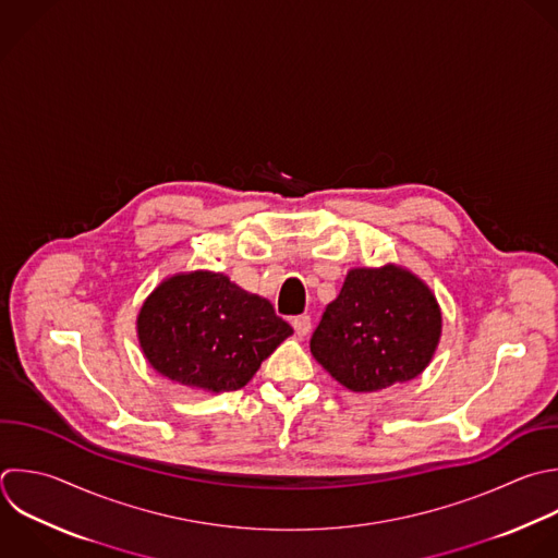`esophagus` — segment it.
<instances>
[{
    "label": "esophagus",
    "mask_w": 558,
    "mask_h": 558,
    "mask_svg": "<svg viewBox=\"0 0 558 558\" xmlns=\"http://www.w3.org/2000/svg\"><path fill=\"white\" fill-rule=\"evenodd\" d=\"M292 327H294V331H296V336H301V338H305L310 331H312V318L307 316V314H301V316H294V320H292Z\"/></svg>",
    "instance_id": "esophagus-1"
}]
</instances>
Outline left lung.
Segmentation results:
<instances>
[{"label":"left lung","instance_id":"8db88e82","mask_svg":"<svg viewBox=\"0 0 558 558\" xmlns=\"http://www.w3.org/2000/svg\"><path fill=\"white\" fill-rule=\"evenodd\" d=\"M440 338L434 294L408 270H349L312 333V355L353 392L408 381L429 364Z\"/></svg>","mask_w":558,"mask_h":558}]
</instances>
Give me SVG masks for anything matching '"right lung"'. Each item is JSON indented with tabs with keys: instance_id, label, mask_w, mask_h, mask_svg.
I'll return each instance as SVG.
<instances>
[{
	"instance_id": "add662e5",
	"label": "right lung",
	"mask_w": 558,
	"mask_h": 558,
	"mask_svg": "<svg viewBox=\"0 0 558 558\" xmlns=\"http://www.w3.org/2000/svg\"><path fill=\"white\" fill-rule=\"evenodd\" d=\"M137 331L148 362L168 379L209 392L240 390L292 333L275 307L220 272L163 281L144 303Z\"/></svg>"
}]
</instances>
